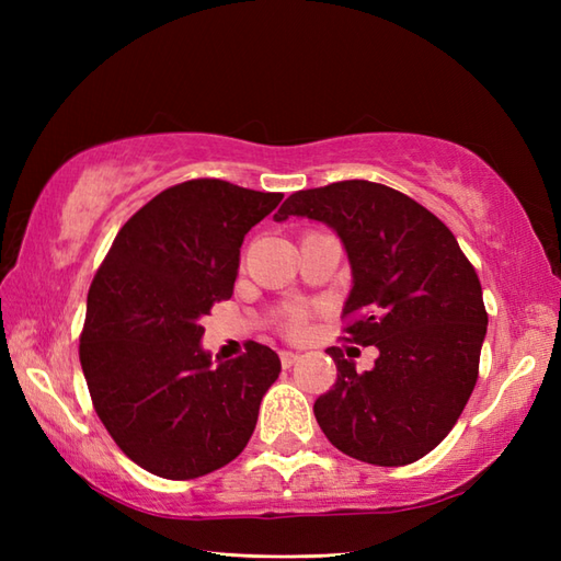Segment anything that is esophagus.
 <instances>
[{"instance_id":"34e87169","label":"esophagus","mask_w":561,"mask_h":561,"mask_svg":"<svg viewBox=\"0 0 561 561\" xmlns=\"http://www.w3.org/2000/svg\"><path fill=\"white\" fill-rule=\"evenodd\" d=\"M279 359H282V366H284V368H291L296 362H299V354L289 352V350H282V352H279Z\"/></svg>"}]
</instances>
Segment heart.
Instances as JSON below:
<instances>
[{
	"label": "heart",
	"instance_id": "obj_1",
	"mask_svg": "<svg viewBox=\"0 0 561 561\" xmlns=\"http://www.w3.org/2000/svg\"><path fill=\"white\" fill-rule=\"evenodd\" d=\"M304 323H306V316L301 311H296L287 318V323H284V328H287L289 335H299V332H304Z\"/></svg>",
	"mask_w": 561,
	"mask_h": 561
}]
</instances>
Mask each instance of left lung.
Listing matches in <instances>:
<instances>
[{"label": "left lung", "mask_w": 561, "mask_h": 561, "mask_svg": "<svg viewBox=\"0 0 561 561\" xmlns=\"http://www.w3.org/2000/svg\"><path fill=\"white\" fill-rule=\"evenodd\" d=\"M306 217L340 236L352 267L342 318L350 342L376 347L359 374L340 347L337 380L313 404L347 456L398 468L448 436L478 383L486 311L478 272L448 226L398 190L342 181L294 193L274 221Z\"/></svg>", "instance_id": "obj_1"}]
</instances>
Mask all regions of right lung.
Returning a JSON list of instances; mask_svg holds the SVG:
<instances>
[{
  "instance_id": "right-lung-1",
  "label": "right lung",
  "mask_w": 561,
  "mask_h": 561,
  "mask_svg": "<svg viewBox=\"0 0 561 561\" xmlns=\"http://www.w3.org/2000/svg\"><path fill=\"white\" fill-rule=\"evenodd\" d=\"M282 197L217 178L173 185L123 226L91 282L83 378L115 444L151 474L202 478L253 436L279 356L245 342L214 364L199 323L231 299L243 238Z\"/></svg>"
}]
</instances>
